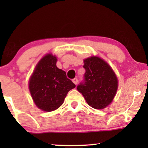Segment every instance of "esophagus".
Returning <instances> with one entry per match:
<instances>
[{
  "instance_id": "1",
  "label": "esophagus",
  "mask_w": 148,
  "mask_h": 148,
  "mask_svg": "<svg viewBox=\"0 0 148 148\" xmlns=\"http://www.w3.org/2000/svg\"><path fill=\"white\" fill-rule=\"evenodd\" d=\"M72 82H74V84H76H76H78V79H77V78H74V79H73V80H72Z\"/></svg>"
}]
</instances>
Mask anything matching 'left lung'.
Masks as SVG:
<instances>
[{
  "label": "left lung",
  "mask_w": 148,
  "mask_h": 148,
  "mask_svg": "<svg viewBox=\"0 0 148 148\" xmlns=\"http://www.w3.org/2000/svg\"><path fill=\"white\" fill-rule=\"evenodd\" d=\"M84 81L77 86L86 101L95 109H103L113 101L118 89V79L107 62L96 56L84 60Z\"/></svg>",
  "instance_id": "1"
}]
</instances>
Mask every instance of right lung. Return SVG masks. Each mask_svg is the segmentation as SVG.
Listing matches in <instances>:
<instances>
[{
    "label": "right lung",
    "mask_w": 148,
    "mask_h": 148,
    "mask_svg": "<svg viewBox=\"0 0 148 148\" xmlns=\"http://www.w3.org/2000/svg\"><path fill=\"white\" fill-rule=\"evenodd\" d=\"M57 58L47 54L40 60L29 80V89L39 109L51 112L64 103L68 91L76 85L68 79L65 71L56 66Z\"/></svg>",
    "instance_id": "1"
}]
</instances>
